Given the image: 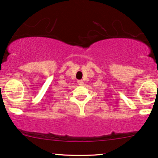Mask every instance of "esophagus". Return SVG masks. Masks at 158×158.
Segmentation results:
<instances>
[{
	"instance_id": "1",
	"label": "esophagus",
	"mask_w": 158,
	"mask_h": 158,
	"mask_svg": "<svg viewBox=\"0 0 158 158\" xmlns=\"http://www.w3.org/2000/svg\"><path fill=\"white\" fill-rule=\"evenodd\" d=\"M77 82L79 85H83V84H84V81H83V80H78Z\"/></svg>"
}]
</instances>
